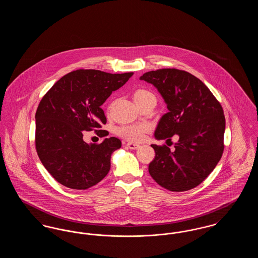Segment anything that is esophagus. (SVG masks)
Returning <instances> with one entry per match:
<instances>
[{"label": "esophagus", "mask_w": 258, "mask_h": 258, "mask_svg": "<svg viewBox=\"0 0 258 258\" xmlns=\"http://www.w3.org/2000/svg\"><path fill=\"white\" fill-rule=\"evenodd\" d=\"M126 147L128 148V149H131V150H136V149L139 148V145H138V144H135V143L128 142V143H126Z\"/></svg>", "instance_id": "esophagus-1"}]
</instances>
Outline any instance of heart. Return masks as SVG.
Masks as SVG:
<instances>
[{"label": "heart", "instance_id": "b5f03b06", "mask_svg": "<svg viewBox=\"0 0 258 258\" xmlns=\"http://www.w3.org/2000/svg\"><path fill=\"white\" fill-rule=\"evenodd\" d=\"M134 98L138 106L148 101H157L156 96L144 88L137 89L134 93ZM150 131L151 125L148 123H125L117 128V135L126 140L138 142L143 140Z\"/></svg>", "mask_w": 258, "mask_h": 258}]
</instances>
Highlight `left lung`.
I'll list each match as a JSON object with an SVG mask.
<instances>
[{"label": "left lung", "instance_id": "1", "mask_svg": "<svg viewBox=\"0 0 258 258\" xmlns=\"http://www.w3.org/2000/svg\"><path fill=\"white\" fill-rule=\"evenodd\" d=\"M156 87L167 104L155 133L159 140H179L170 150L151 145L156 156L149 173L160 186L185 191L201 184L221 160L225 118L220 101L200 79L177 69L151 71L140 77Z\"/></svg>", "mask_w": 258, "mask_h": 258}]
</instances>
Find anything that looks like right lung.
<instances>
[{
    "mask_svg": "<svg viewBox=\"0 0 258 258\" xmlns=\"http://www.w3.org/2000/svg\"><path fill=\"white\" fill-rule=\"evenodd\" d=\"M133 74L77 70L62 76L41 98L36 112V150L57 182L73 189H87L107 175L111 154L121 148V140L110 137L89 145L83 133L106 132L100 130L106 123L100 106Z\"/></svg>",
    "mask_w": 258,
    "mask_h": 258,
    "instance_id": "add662e5",
    "label": "right lung"
}]
</instances>
